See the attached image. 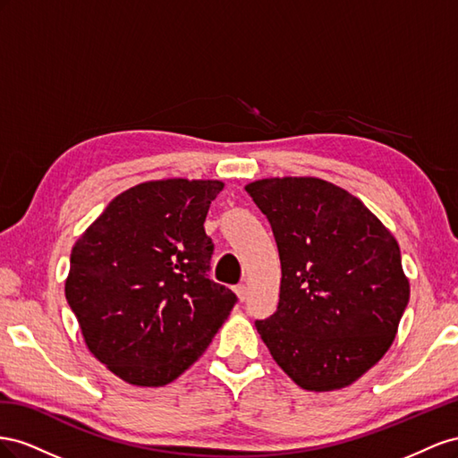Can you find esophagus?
I'll use <instances>...</instances> for the list:
<instances>
[{
	"label": "esophagus",
	"mask_w": 458,
	"mask_h": 458,
	"mask_svg": "<svg viewBox=\"0 0 458 458\" xmlns=\"http://www.w3.org/2000/svg\"><path fill=\"white\" fill-rule=\"evenodd\" d=\"M233 292H236L240 301H245V297H247V285L245 284H240V285L233 287Z\"/></svg>",
	"instance_id": "34e87169"
}]
</instances>
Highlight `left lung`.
<instances>
[{
  "label": "left lung",
  "instance_id": "left-lung-1",
  "mask_svg": "<svg viewBox=\"0 0 458 458\" xmlns=\"http://www.w3.org/2000/svg\"><path fill=\"white\" fill-rule=\"evenodd\" d=\"M278 245L280 301L257 332L309 391L351 386L391 347L411 287L391 232L360 199L312 176L245 186Z\"/></svg>",
  "mask_w": 458,
  "mask_h": 458
}]
</instances>
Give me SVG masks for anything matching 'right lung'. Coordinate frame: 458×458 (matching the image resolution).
<instances>
[{
    "instance_id": "1",
    "label": "right lung",
    "mask_w": 458,
    "mask_h": 458,
    "mask_svg": "<svg viewBox=\"0 0 458 458\" xmlns=\"http://www.w3.org/2000/svg\"><path fill=\"white\" fill-rule=\"evenodd\" d=\"M218 180L143 182L106 207L72 247L64 295L84 342L121 380L159 387L198 360L238 297L208 280L205 233Z\"/></svg>"
}]
</instances>
